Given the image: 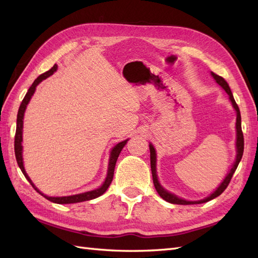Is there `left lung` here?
Instances as JSON below:
<instances>
[{"label":"left lung","instance_id":"1","mask_svg":"<svg viewBox=\"0 0 258 258\" xmlns=\"http://www.w3.org/2000/svg\"><path fill=\"white\" fill-rule=\"evenodd\" d=\"M213 78L215 79V81L217 82V84H220L224 90L226 91L227 94L229 95V100H231L233 106L235 108V111L237 113V118H236V132H237V138H236V147H237V155H236V161H235L234 165L232 166L231 171L227 174V176L225 177V179L223 180L222 184L218 186V188L214 191L213 194H211L208 197H206L205 200H202V201H197V202H189V201H185L179 199L176 195L168 193L167 190L164 189L162 186L158 183V179H157V175H156V153H155V149L153 147L152 144H150V152H151V169H152V176H153V183H154L155 186V189L160 195L163 200H165L168 203H172V204H179V205H190V204H202V203H206L208 201H211L213 199H215V197L220 196L224 190L226 189V187L228 186L229 182H231V179L233 177V174L236 171V168L238 166V164L242 160V156H243V153H244V136H243V132H242V122H240V112H239V108L238 105L235 102L233 94H232V91L229 89V86L227 84V82L224 80L222 76L217 75L215 73L212 72Z\"/></svg>","mask_w":258,"mask_h":258}]
</instances>
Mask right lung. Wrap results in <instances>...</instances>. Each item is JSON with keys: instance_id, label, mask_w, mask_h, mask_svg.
Here are the masks:
<instances>
[{"instance_id": "obj_1", "label": "right lung", "mask_w": 258, "mask_h": 258, "mask_svg": "<svg viewBox=\"0 0 258 258\" xmlns=\"http://www.w3.org/2000/svg\"><path fill=\"white\" fill-rule=\"evenodd\" d=\"M56 69H57V65L55 64L51 70H48L47 72L43 73V74H41L40 76H38V78L34 82H33V84L31 85L29 91H27V93H26L24 98H23V101H22L21 105H20V108H19V113H18V119H16V131H15V138H14V152H15L16 162H18L22 173L24 174L25 178L29 180L30 184L33 186V188H34L37 191V193H40L42 196H44L46 200L51 201L53 203H57V204H73V203H80V202H84V201L94 200V199H96V197L101 196L102 194L105 193L106 189L108 188V186L111 185L112 180H113L115 164H116L117 157L119 155L120 151H122V149L125 146L127 140L120 142V143H118L117 145H115L113 147V150L111 152V157H109L107 176H106L105 182H104V184L101 186L100 188L94 189V190H91V191H86V193L78 194V195L63 196V197H48V196H46L44 194H42L41 191L35 187L34 184L32 183V180L30 179V177L27 176V174H26L25 169H24V166H23V158H22V130H23V116H24V112H25L26 105H27V104H29L32 95L34 94L37 84L40 83V82H42L44 79L48 78V76H50V75H52L54 72H55Z\"/></svg>"}]
</instances>
